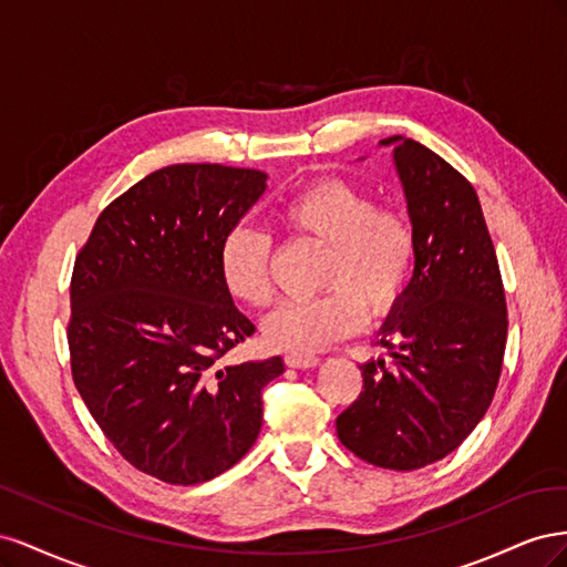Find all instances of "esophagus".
<instances>
[{
    "label": "esophagus",
    "instance_id": "34e87169",
    "mask_svg": "<svg viewBox=\"0 0 567 567\" xmlns=\"http://www.w3.org/2000/svg\"><path fill=\"white\" fill-rule=\"evenodd\" d=\"M286 364L293 369H315L319 364V357L315 354H288Z\"/></svg>",
    "mask_w": 567,
    "mask_h": 567
}]
</instances>
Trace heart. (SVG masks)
I'll return each instance as SVG.
<instances>
[{"mask_svg": "<svg viewBox=\"0 0 567 567\" xmlns=\"http://www.w3.org/2000/svg\"><path fill=\"white\" fill-rule=\"evenodd\" d=\"M290 234L329 246L323 296L286 300L262 321L274 350L310 354L362 329L367 305L383 315L400 302L416 269V231L398 208H379L364 188L326 179L290 196L277 213ZM271 236L255 227L231 229L219 246L227 293L250 307L271 300Z\"/></svg>", "mask_w": 567, "mask_h": 567, "instance_id": "obj_1", "label": "heart"}]
</instances>
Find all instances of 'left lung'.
<instances>
[{
  "label": "left lung",
  "instance_id": "obj_1",
  "mask_svg": "<svg viewBox=\"0 0 567 567\" xmlns=\"http://www.w3.org/2000/svg\"><path fill=\"white\" fill-rule=\"evenodd\" d=\"M416 231V269L381 326L385 359L336 419L340 442L373 466L416 471L454 452L485 416L506 348L499 262L471 182L437 153L388 136ZM395 346H391V340Z\"/></svg>",
  "mask_w": 567,
  "mask_h": 567
}]
</instances>
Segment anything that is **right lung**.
I'll return each instance as SVG.
<instances>
[{
    "mask_svg": "<svg viewBox=\"0 0 567 567\" xmlns=\"http://www.w3.org/2000/svg\"><path fill=\"white\" fill-rule=\"evenodd\" d=\"M260 169H156L99 215L75 260L68 348L113 447L169 485L231 468L262 427L284 359L221 364L255 326L219 277V246L265 194Z\"/></svg>",
    "mask_w": 567,
    "mask_h": 567,
    "instance_id": "add662e5",
    "label": "right lung"
}]
</instances>
